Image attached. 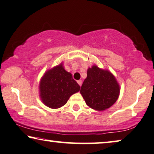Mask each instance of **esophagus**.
Wrapping results in <instances>:
<instances>
[{"mask_svg":"<svg viewBox=\"0 0 154 154\" xmlns=\"http://www.w3.org/2000/svg\"><path fill=\"white\" fill-rule=\"evenodd\" d=\"M77 83H78V84H79L80 86H82V80H79V81H77Z\"/></svg>","mask_w":154,"mask_h":154,"instance_id":"esophagus-1","label":"esophagus"}]
</instances>
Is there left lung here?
Listing matches in <instances>:
<instances>
[{
  "instance_id": "left-lung-1",
  "label": "left lung",
  "mask_w": 154,
  "mask_h": 154,
  "mask_svg": "<svg viewBox=\"0 0 154 154\" xmlns=\"http://www.w3.org/2000/svg\"><path fill=\"white\" fill-rule=\"evenodd\" d=\"M120 85L112 73L92 65L87 70L80 93L88 106L102 111L115 103L120 94Z\"/></svg>"
}]
</instances>
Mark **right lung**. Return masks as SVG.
I'll list each match as a JSON object with an SVG mask.
<instances>
[{"label":"right lung","instance_id":"add662e5","mask_svg":"<svg viewBox=\"0 0 154 154\" xmlns=\"http://www.w3.org/2000/svg\"><path fill=\"white\" fill-rule=\"evenodd\" d=\"M63 62L48 69L41 77L39 93L42 103L51 109H57L67 103L71 95L80 90L79 85Z\"/></svg>","mask_w":154,"mask_h":154}]
</instances>
